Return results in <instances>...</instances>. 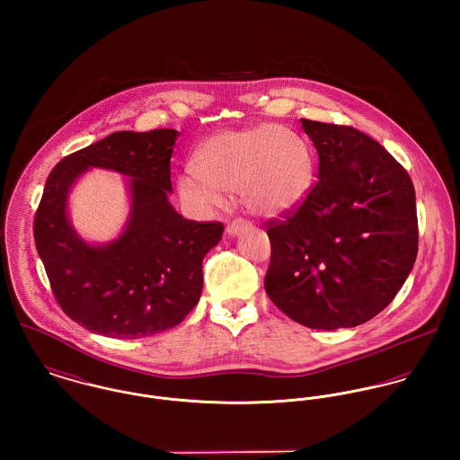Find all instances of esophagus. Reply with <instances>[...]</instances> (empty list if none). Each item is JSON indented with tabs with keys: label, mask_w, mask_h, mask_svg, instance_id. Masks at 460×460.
<instances>
[{
	"label": "esophagus",
	"mask_w": 460,
	"mask_h": 460,
	"mask_svg": "<svg viewBox=\"0 0 460 460\" xmlns=\"http://www.w3.org/2000/svg\"><path fill=\"white\" fill-rule=\"evenodd\" d=\"M248 223H244V221H234L232 225H228L226 226V234L230 235V237H237V235H241L244 230H248Z\"/></svg>",
	"instance_id": "1"
}]
</instances>
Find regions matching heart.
Here are the masks:
<instances>
[{
  "instance_id": "b5f03b06",
  "label": "heart",
  "mask_w": 460,
  "mask_h": 460,
  "mask_svg": "<svg viewBox=\"0 0 460 460\" xmlns=\"http://www.w3.org/2000/svg\"><path fill=\"white\" fill-rule=\"evenodd\" d=\"M315 159L308 141L276 124L207 137L193 155V170L177 179L181 201L195 214L221 207L239 193L244 207L265 219L296 210L310 195Z\"/></svg>"
}]
</instances>
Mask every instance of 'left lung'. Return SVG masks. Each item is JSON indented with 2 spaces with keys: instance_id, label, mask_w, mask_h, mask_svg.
<instances>
[{
  "instance_id": "1",
  "label": "left lung",
  "mask_w": 460,
  "mask_h": 460,
  "mask_svg": "<svg viewBox=\"0 0 460 460\" xmlns=\"http://www.w3.org/2000/svg\"><path fill=\"white\" fill-rule=\"evenodd\" d=\"M301 124L319 154V182L292 216L269 223L265 292L306 328H354L381 314L412 270L414 188L365 132Z\"/></svg>"
}]
</instances>
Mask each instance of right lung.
Instances as JSON below:
<instances>
[{
    "label": "right lung",
    "mask_w": 460,
    "mask_h": 460,
    "mask_svg": "<svg viewBox=\"0 0 460 460\" xmlns=\"http://www.w3.org/2000/svg\"><path fill=\"white\" fill-rule=\"evenodd\" d=\"M179 131H120L62 159L49 173L33 223L39 257L66 315L92 332L134 340L175 328L197 306L201 262L221 223L184 219L170 203V159ZM93 167L128 177L130 214L119 238L84 242L67 197Z\"/></svg>",
    "instance_id": "add662e5"
}]
</instances>
